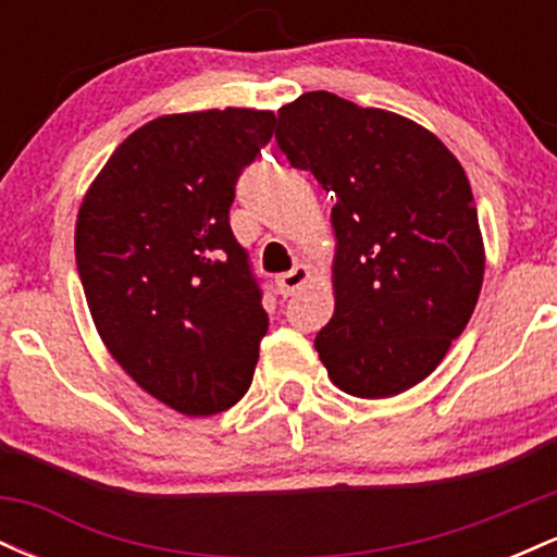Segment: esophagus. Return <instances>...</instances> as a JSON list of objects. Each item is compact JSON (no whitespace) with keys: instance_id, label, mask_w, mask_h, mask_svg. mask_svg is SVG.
Instances as JSON below:
<instances>
[{"instance_id":"34e87169","label":"esophagus","mask_w":557,"mask_h":557,"mask_svg":"<svg viewBox=\"0 0 557 557\" xmlns=\"http://www.w3.org/2000/svg\"><path fill=\"white\" fill-rule=\"evenodd\" d=\"M309 277H311L309 267L296 264L290 272L280 274V277L274 280V287H277L280 296L287 298V296H293V293H296V290H300V287H304L306 283H309Z\"/></svg>"}]
</instances>
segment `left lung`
Returning <instances> with one entry per match:
<instances>
[{
    "instance_id": "left-lung-1",
    "label": "left lung",
    "mask_w": 557,
    "mask_h": 557,
    "mask_svg": "<svg viewBox=\"0 0 557 557\" xmlns=\"http://www.w3.org/2000/svg\"><path fill=\"white\" fill-rule=\"evenodd\" d=\"M274 140L335 198V314L314 341L319 359L356 398L406 393L440 367L482 290L461 162L424 125L330 91L280 107Z\"/></svg>"
}]
</instances>
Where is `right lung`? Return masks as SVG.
I'll use <instances>...</instances> for the list:
<instances>
[{
	"mask_svg": "<svg viewBox=\"0 0 557 557\" xmlns=\"http://www.w3.org/2000/svg\"><path fill=\"white\" fill-rule=\"evenodd\" d=\"M274 123L238 107L162 114L114 149L81 201L75 261L96 332L185 417L246 395L270 327L230 203Z\"/></svg>",
	"mask_w": 557,
	"mask_h": 557,
	"instance_id": "right-lung-1",
	"label": "right lung"
}]
</instances>
